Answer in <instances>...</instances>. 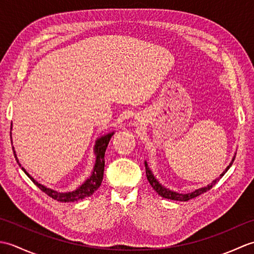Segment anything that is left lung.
Segmentation results:
<instances>
[{
  "instance_id": "left-lung-1",
  "label": "left lung",
  "mask_w": 254,
  "mask_h": 254,
  "mask_svg": "<svg viewBox=\"0 0 254 254\" xmlns=\"http://www.w3.org/2000/svg\"><path fill=\"white\" fill-rule=\"evenodd\" d=\"M234 160H235V156H234L233 160H231V163L229 164V166L227 167V168L225 169V171L223 172V174L220 175V176L217 178V179H215L212 183H209V185L206 186V187L201 188V189H197V190L193 191V192H191V193H187V194H182V193H178V192H175V191H171V190H169V189H167V188H165L164 186H161L160 183H159L157 180H156V178L154 177L152 170L149 169V167H148V165H147V161H145V169H146V177H147V180H148V182H149V185L152 186L154 190L158 193V195L163 196V197H165V198L174 199V201H183V202H186V201H189V199H191V198H193V197H196V196H198V195H201V194L204 193V192H206V191L210 190V189H212L215 185H216L217 181L220 179V178H222V177L226 174V172L228 171V169L230 168V166L233 165Z\"/></svg>"
}]
</instances>
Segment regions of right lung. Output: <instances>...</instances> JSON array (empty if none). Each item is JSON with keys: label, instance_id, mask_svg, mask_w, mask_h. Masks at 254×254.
<instances>
[{"label": "right lung", "instance_id": "obj_1", "mask_svg": "<svg viewBox=\"0 0 254 254\" xmlns=\"http://www.w3.org/2000/svg\"><path fill=\"white\" fill-rule=\"evenodd\" d=\"M113 135V132L111 133H108L107 135H104L99 137L98 139L96 141L95 144V147H94V153L96 155V163L94 166V170L91 172V176L88 178L87 180H86L82 186L78 187L76 190L71 191V192H58L55 190H51V189L47 188L45 186L40 185V183H38L34 178L30 177L28 172H27L23 167H21V169L24 170L25 174L30 178V180L35 183V185L40 189L42 192H45L46 194H48L50 197L57 199L59 202H75V201H79V199H83L85 197H88L90 196L91 194H93L97 189H98L101 185V181H102V178H104V169H105V153H106V149L108 144H109V141L111 136ZM13 152H14V156L16 160H17L18 163V159H17V156H16V153L14 150L13 147ZM19 164V163H18ZM20 166V164H19Z\"/></svg>", "mask_w": 254, "mask_h": 254}]
</instances>
